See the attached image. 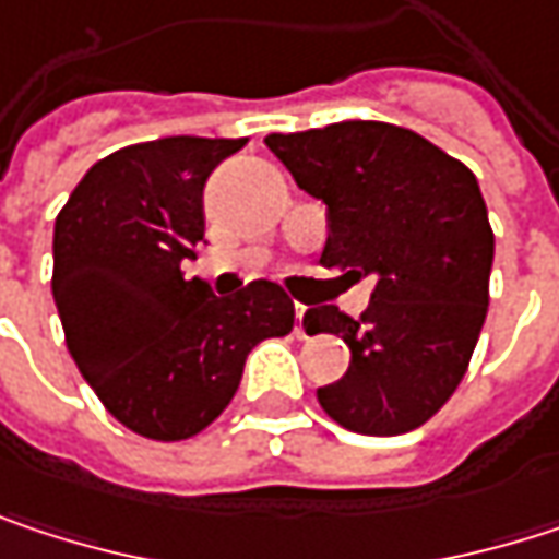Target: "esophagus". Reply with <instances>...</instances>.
<instances>
[{"label":"esophagus","mask_w":559,"mask_h":559,"mask_svg":"<svg viewBox=\"0 0 559 559\" xmlns=\"http://www.w3.org/2000/svg\"><path fill=\"white\" fill-rule=\"evenodd\" d=\"M294 313H297V326H294V333L304 340L307 333H304V313H307V304H294Z\"/></svg>","instance_id":"34e87169"}]
</instances>
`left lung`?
<instances>
[{"instance_id": "1", "label": "left lung", "mask_w": 559, "mask_h": 559, "mask_svg": "<svg viewBox=\"0 0 559 559\" xmlns=\"http://www.w3.org/2000/svg\"><path fill=\"white\" fill-rule=\"evenodd\" d=\"M265 145L326 203V269L376 275L359 320L310 307V336H343L353 362L317 389L346 430L397 437L427 424L463 382L489 313L496 236L476 174L391 122H333Z\"/></svg>"}]
</instances>
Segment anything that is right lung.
Segmentation results:
<instances>
[{"instance_id": "right-lung-1", "label": "right lung", "mask_w": 559, "mask_h": 559, "mask_svg": "<svg viewBox=\"0 0 559 559\" xmlns=\"http://www.w3.org/2000/svg\"><path fill=\"white\" fill-rule=\"evenodd\" d=\"M242 145L174 135L119 148L57 213L51 290L67 349L103 407L139 437L174 443L206 430L252 346L294 330V300L275 281L213 297L180 272L203 239V183Z\"/></svg>"}]
</instances>
